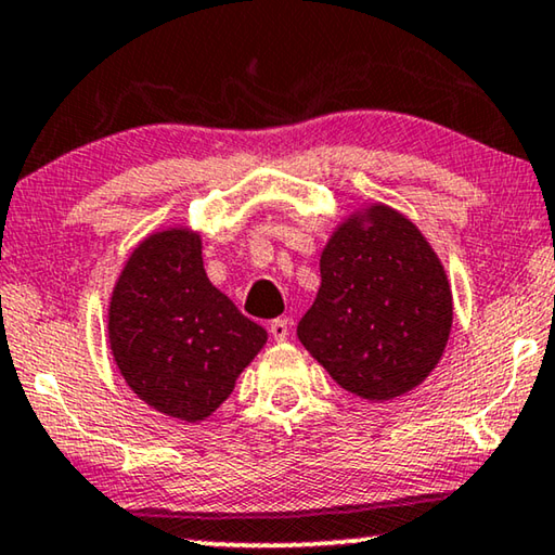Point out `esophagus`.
Here are the masks:
<instances>
[{"mask_svg":"<svg viewBox=\"0 0 555 555\" xmlns=\"http://www.w3.org/2000/svg\"><path fill=\"white\" fill-rule=\"evenodd\" d=\"M269 333H271V337H274L276 343H284L286 337H288V333H291V325H288L286 318H276V321H271Z\"/></svg>","mask_w":555,"mask_h":555,"instance_id":"esophagus-1","label":"esophagus"}]
</instances>
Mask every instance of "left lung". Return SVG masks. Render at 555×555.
I'll return each mask as SVG.
<instances>
[{"instance_id": "8db88e82", "label": "left lung", "mask_w": 555, "mask_h": 555, "mask_svg": "<svg viewBox=\"0 0 555 555\" xmlns=\"http://www.w3.org/2000/svg\"><path fill=\"white\" fill-rule=\"evenodd\" d=\"M450 327L453 291L434 247L406 215L372 203L327 240L296 335L343 389L389 401L436 370Z\"/></svg>"}]
</instances>
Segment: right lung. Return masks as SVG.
I'll list each match as a JSON object with an SVG mask.
<instances>
[{
	"label": "right lung",
	"instance_id": "right-lung-1",
	"mask_svg": "<svg viewBox=\"0 0 555 555\" xmlns=\"http://www.w3.org/2000/svg\"><path fill=\"white\" fill-rule=\"evenodd\" d=\"M107 335L129 389L188 424L208 418L267 345L264 327L210 284L191 228L137 244L112 288Z\"/></svg>",
	"mask_w": 555,
	"mask_h": 555
}]
</instances>
